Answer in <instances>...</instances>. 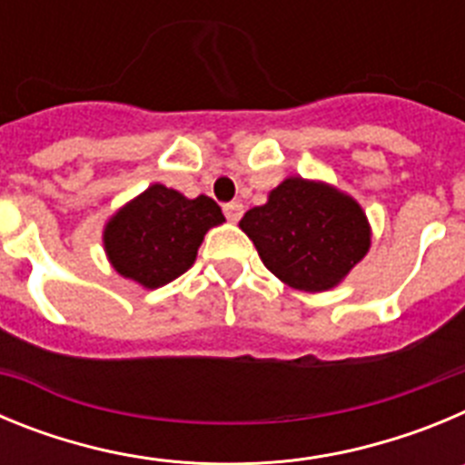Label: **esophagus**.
Wrapping results in <instances>:
<instances>
[{
	"label": "esophagus",
	"mask_w": 465,
	"mask_h": 465,
	"mask_svg": "<svg viewBox=\"0 0 465 465\" xmlns=\"http://www.w3.org/2000/svg\"><path fill=\"white\" fill-rule=\"evenodd\" d=\"M223 212H225V219L232 221V223H237V221L242 219V212H244V207H242L240 203H230V204H225Z\"/></svg>",
	"instance_id": "34e87169"
}]
</instances>
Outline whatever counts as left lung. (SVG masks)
<instances>
[{
	"label": "left lung",
	"instance_id": "obj_1",
	"mask_svg": "<svg viewBox=\"0 0 465 465\" xmlns=\"http://www.w3.org/2000/svg\"><path fill=\"white\" fill-rule=\"evenodd\" d=\"M240 228L274 277L307 293L338 286L371 249V225L354 197L302 176L279 183Z\"/></svg>",
	"mask_w": 465,
	"mask_h": 465
}]
</instances>
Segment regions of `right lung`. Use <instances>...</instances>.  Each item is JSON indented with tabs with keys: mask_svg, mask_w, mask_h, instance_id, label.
<instances>
[{
	"mask_svg": "<svg viewBox=\"0 0 465 465\" xmlns=\"http://www.w3.org/2000/svg\"><path fill=\"white\" fill-rule=\"evenodd\" d=\"M223 221L212 197L188 200L174 188L153 183L111 216L102 240L121 277L158 289L191 268L207 230Z\"/></svg>",
	"mask_w": 465,
	"mask_h": 465,
	"instance_id": "add662e5",
	"label": "right lung"
}]
</instances>
